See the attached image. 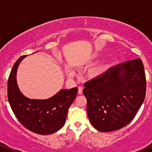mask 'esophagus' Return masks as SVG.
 <instances>
[{
	"label": "esophagus",
	"mask_w": 152,
	"mask_h": 152,
	"mask_svg": "<svg viewBox=\"0 0 152 152\" xmlns=\"http://www.w3.org/2000/svg\"><path fill=\"white\" fill-rule=\"evenodd\" d=\"M78 94H82L83 93V87L81 86H78Z\"/></svg>",
	"instance_id": "1"
}]
</instances>
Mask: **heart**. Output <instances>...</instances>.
Segmentation results:
<instances>
[{"mask_svg":"<svg viewBox=\"0 0 152 152\" xmlns=\"http://www.w3.org/2000/svg\"><path fill=\"white\" fill-rule=\"evenodd\" d=\"M70 74H71V73H70Z\"/></svg>","mask_w":152,"mask_h":152,"instance_id":"heart-1","label":"heart"}]
</instances>
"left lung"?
I'll use <instances>...</instances> for the list:
<instances>
[{"label":"left lung","mask_w":152,"mask_h":152,"mask_svg":"<svg viewBox=\"0 0 152 152\" xmlns=\"http://www.w3.org/2000/svg\"><path fill=\"white\" fill-rule=\"evenodd\" d=\"M87 113L96 129L118 130L134 118L146 95V76L140 58L110 68L84 83Z\"/></svg>","instance_id":"obj_1"}]
</instances>
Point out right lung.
Returning a JSON list of instances; mask_svg holds the SVG:
<instances>
[{
  "label": "right lung",
  "instance_id": "1",
  "mask_svg": "<svg viewBox=\"0 0 152 152\" xmlns=\"http://www.w3.org/2000/svg\"><path fill=\"white\" fill-rule=\"evenodd\" d=\"M22 56L13 66L8 81V99L13 113L27 129L34 133L47 135L56 132L65 124L69 106L78 93L76 87L61 89L47 99H31L20 91L16 81L18 67Z\"/></svg>",
  "mask_w": 152,
  "mask_h": 152
}]
</instances>
